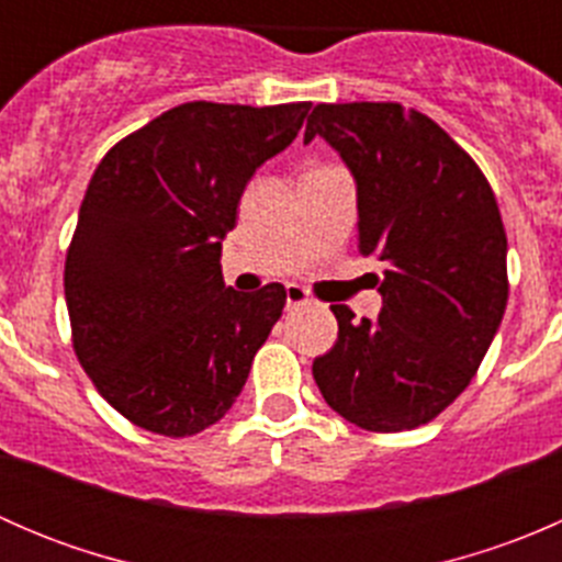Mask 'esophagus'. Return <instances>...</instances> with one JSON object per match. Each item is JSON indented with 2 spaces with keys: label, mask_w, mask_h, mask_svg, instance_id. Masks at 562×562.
<instances>
[{
  "label": "esophagus",
  "mask_w": 562,
  "mask_h": 562,
  "mask_svg": "<svg viewBox=\"0 0 562 562\" xmlns=\"http://www.w3.org/2000/svg\"><path fill=\"white\" fill-rule=\"evenodd\" d=\"M288 296H285V304L288 310H296V307H304V304L313 302V296H310V291H304L302 285H288Z\"/></svg>",
  "instance_id": "1"
}]
</instances>
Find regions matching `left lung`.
Wrapping results in <instances>:
<instances>
[{
    "instance_id": "8db88e82",
    "label": "left lung",
    "mask_w": 562,
    "mask_h": 562,
    "mask_svg": "<svg viewBox=\"0 0 562 562\" xmlns=\"http://www.w3.org/2000/svg\"><path fill=\"white\" fill-rule=\"evenodd\" d=\"M321 135L356 181L359 249L383 263L375 321L334 304L313 361L323 400L370 432L432 422L473 381L508 302L506 231L490 181L446 130L400 103H321Z\"/></svg>"
}]
</instances>
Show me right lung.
<instances>
[{
	"label": "right lung",
	"instance_id": "right-lung-1",
	"mask_svg": "<svg viewBox=\"0 0 562 562\" xmlns=\"http://www.w3.org/2000/svg\"><path fill=\"white\" fill-rule=\"evenodd\" d=\"M313 103H184L103 157L67 249L72 348L100 394L149 432L212 427L245 389L285 288H225L220 252L252 173Z\"/></svg>",
	"mask_w": 562,
	"mask_h": 562
}]
</instances>
